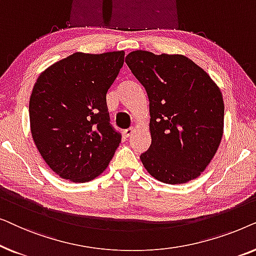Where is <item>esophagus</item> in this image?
<instances>
[{
    "mask_svg": "<svg viewBox=\"0 0 256 256\" xmlns=\"http://www.w3.org/2000/svg\"><path fill=\"white\" fill-rule=\"evenodd\" d=\"M135 129L134 128H129V129H126V130L124 132V135L126 136V138H129V136L132 135V132H134Z\"/></svg>",
    "mask_w": 256,
    "mask_h": 256,
    "instance_id": "esophagus-1",
    "label": "esophagus"
}]
</instances>
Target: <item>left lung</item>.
I'll return each mask as SVG.
<instances>
[{"instance_id":"left-lung-1","label":"left lung","mask_w":256,"mask_h":256,"mask_svg":"<svg viewBox=\"0 0 256 256\" xmlns=\"http://www.w3.org/2000/svg\"><path fill=\"white\" fill-rule=\"evenodd\" d=\"M126 64L149 99L152 144L140 156L146 171L171 185L199 177L222 142V90L182 54L138 50L126 57Z\"/></svg>"}]
</instances>
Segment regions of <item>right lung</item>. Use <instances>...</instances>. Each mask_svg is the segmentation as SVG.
Wrapping results in <instances>:
<instances>
[{
  "label": "right lung",
  "instance_id": "right-lung-1",
  "mask_svg": "<svg viewBox=\"0 0 256 256\" xmlns=\"http://www.w3.org/2000/svg\"><path fill=\"white\" fill-rule=\"evenodd\" d=\"M124 62V51L76 52L38 76L29 102L31 135L59 177L90 182L113 158L121 135L110 124L106 94Z\"/></svg>",
  "mask_w": 256,
  "mask_h": 256
}]
</instances>
